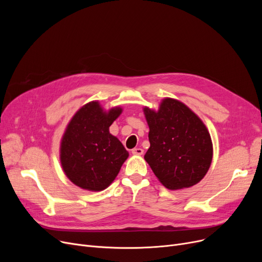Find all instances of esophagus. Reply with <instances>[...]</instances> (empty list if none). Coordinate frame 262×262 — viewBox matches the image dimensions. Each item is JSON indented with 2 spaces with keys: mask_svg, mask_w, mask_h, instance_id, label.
<instances>
[{
  "mask_svg": "<svg viewBox=\"0 0 262 262\" xmlns=\"http://www.w3.org/2000/svg\"><path fill=\"white\" fill-rule=\"evenodd\" d=\"M143 152H144V150H143L142 148H140V147H137V148L132 149V153H133L134 155H142Z\"/></svg>",
  "mask_w": 262,
  "mask_h": 262,
  "instance_id": "esophagus-1",
  "label": "esophagus"
}]
</instances>
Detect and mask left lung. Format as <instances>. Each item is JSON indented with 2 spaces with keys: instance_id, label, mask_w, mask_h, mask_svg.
<instances>
[{
  "instance_id": "8db88e82",
  "label": "left lung",
  "mask_w": 262,
  "mask_h": 262,
  "mask_svg": "<svg viewBox=\"0 0 262 262\" xmlns=\"http://www.w3.org/2000/svg\"><path fill=\"white\" fill-rule=\"evenodd\" d=\"M143 113L149 127V148L145 161L170 190L190 188L200 183L212 161L211 137L203 121L184 103L166 98L157 112Z\"/></svg>"
}]
</instances>
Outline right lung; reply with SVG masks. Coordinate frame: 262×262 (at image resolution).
I'll return each instance as SVG.
<instances>
[{
  "mask_svg": "<svg viewBox=\"0 0 262 262\" xmlns=\"http://www.w3.org/2000/svg\"><path fill=\"white\" fill-rule=\"evenodd\" d=\"M122 114L121 107L108 112L92 101L78 109L69 122L60 142L61 167L74 185L102 191L112 184L128 152L109 126Z\"/></svg>",
  "mask_w": 262,
  "mask_h": 262,
  "instance_id": "obj_1",
  "label": "right lung"
}]
</instances>
